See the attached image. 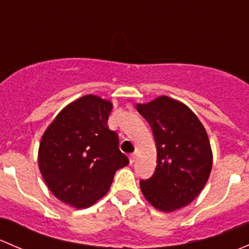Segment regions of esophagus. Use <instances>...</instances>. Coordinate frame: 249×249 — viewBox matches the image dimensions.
Segmentation results:
<instances>
[{
    "label": "esophagus",
    "instance_id": "obj_1",
    "mask_svg": "<svg viewBox=\"0 0 249 249\" xmlns=\"http://www.w3.org/2000/svg\"><path fill=\"white\" fill-rule=\"evenodd\" d=\"M129 159H130V164H134L135 160H136V154H131L129 157Z\"/></svg>",
    "mask_w": 249,
    "mask_h": 249
}]
</instances>
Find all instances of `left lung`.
Returning <instances> with one entry per match:
<instances>
[{
	"instance_id": "1",
	"label": "left lung",
	"mask_w": 249,
	"mask_h": 249,
	"mask_svg": "<svg viewBox=\"0 0 249 249\" xmlns=\"http://www.w3.org/2000/svg\"><path fill=\"white\" fill-rule=\"evenodd\" d=\"M136 107L149 123L157 144L154 175L140 182L143 196L162 212L179 210L200 194L210 177L207 132L189 107L169 96Z\"/></svg>"
}]
</instances>
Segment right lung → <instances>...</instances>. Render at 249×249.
I'll list each match as a JSON object with an SVG mask.
<instances>
[{
    "mask_svg": "<svg viewBox=\"0 0 249 249\" xmlns=\"http://www.w3.org/2000/svg\"><path fill=\"white\" fill-rule=\"evenodd\" d=\"M112 108L110 101L85 95L55 117L39 143L44 182L60 201L78 210L105 196L115 172L129 164L107 125Z\"/></svg>",
    "mask_w": 249,
    "mask_h": 249,
    "instance_id": "1",
    "label": "right lung"
}]
</instances>
